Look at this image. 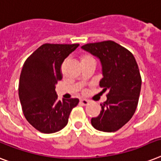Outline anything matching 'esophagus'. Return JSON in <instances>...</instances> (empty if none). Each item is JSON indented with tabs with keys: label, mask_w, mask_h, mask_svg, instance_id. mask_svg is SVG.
I'll return each instance as SVG.
<instances>
[{
	"label": "esophagus",
	"mask_w": 161,
	"mask_h": 161,
	"mask_svg": "<svg viewBox=\"0 0 161 161\" xmlns=\"http://www.w3.org/2000/svg\"><path fill=\"white\" fill-rule=\"evenodd\" d=\"M80 103L82 104V105H87L88 103H89V101L88 100H87V99H81L80 100Z\"/></svg>",
	"instance_id": "34e87169"
}]
</instances>
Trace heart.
<instances>
[{"instance_id": "obj_1", "label": "heart", "mask_w": 161, "mask_h": 161, "mask_svg": "<svg viewBox=\"0 0 161 161\" xmlns=\"http://www.w3.org/2000/svg\"><path fill=\"white\" fill-rule=\"evenodd\" d=\"M92 60H95L92 55L90 54H84L82 56L81 58V62H85V61H92Z\"/></svg>"}]
</instances>
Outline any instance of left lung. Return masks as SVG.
<instances>
[{
	"label": "left lung",
	"mask_w": 161,
	"mask_h": 161,
	"mask_svg": "<svg viewBox=\"0 0 161 161\" xmlns=\"http://www.w3.org/2000/svg\"><path fill=\"white\" fill-rule=\"evenodd\" d=\"M83 49L100 58L103 78V92H108L102 111L91 120L95 129L105 132L117 131L132 117L139 101L142 77L135 57L117 43L107 40L90 43Z\"/></svg>",
	"instance_id": "8db88e82"
}]
</instances>
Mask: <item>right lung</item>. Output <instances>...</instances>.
Segmentation results:
<instances>
[{
	"mask_svg": "<svg viewBox=\"0 0 161 161\" xmlns=\"http://www.w3.org/2000/svg\"><path fill=\"white\" fill-rule=\"evenodd\" d=\"M78 44H44L25 60L19 77V97L25 119L45 134L68 124L78 98L58 100L55 85L62 79L61 65Z\"/></svg>",
	"mask_w": 161,
	"mask_h": 161,
	"instance_id": "right-lung-1",
	"label": "right lung"
}]
</instances>
